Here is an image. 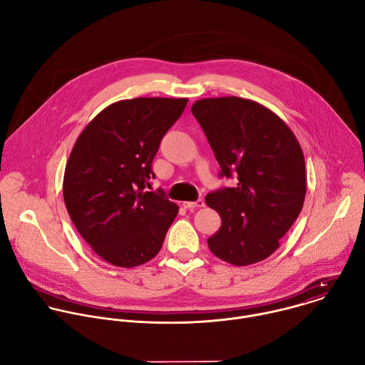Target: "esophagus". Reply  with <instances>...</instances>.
Wrapping results in <instances>:
<instances>
[{
  "mask_svg": "<svg viewBox=\"0 0 365 365\" xmlns=\"http://www.w3.org/2000/svg\"><path fill=\"white\" fill-rule=\"evenodd\" d=\"M183 207H186V210H195V207H202L205 205V202L202 199H197L195 202H182Z\"/></svg>",
  "mask_w": 365,
  "mask_h": 365,
  "instance_id": "obj_1",
  "label": "esophagus"
}]
</instances>
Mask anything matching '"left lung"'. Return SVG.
Instances as JSON below:
<instances>
[{"label": "left lung", "instance_id": "1", "mask_svg": "<svg viewBox=\"0 0 365 365\" xmlns=\"http://www.w3.org/2000/svg\"><path fill=\"white\" fill-rule=\"evenodd\" d=\"M221 178L235 187L207 193L221 228L207 247L224 262L248 266L263 262L280 247V238L297 220L306 196L302 147L287 124L255 101L203 98L192 106Z\"/></svg>", "mask_w": 365, "mask_h": 365}]
</instances>
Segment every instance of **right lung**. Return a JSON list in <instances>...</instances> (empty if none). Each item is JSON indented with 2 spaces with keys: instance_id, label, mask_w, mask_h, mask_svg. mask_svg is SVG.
<instances>
[{
  "instance_id": "obj_1",
  "label": "right lung",
  "mask_w": 365,
  "mask_h": 365,
  "mask_svg": "<svg viewBox=\"0 0 365 365\" xmlns=\"http://www.w3.org/2000/svg\"><path fill=\"white\" fill-rule=\"evenodd\" d=\"M187 98H134L102 110L78 137L63 178L66 210L91 248L117 267L158 255L179 206L145 192L163 135Z\"/></svg>"
}]
</instances>
